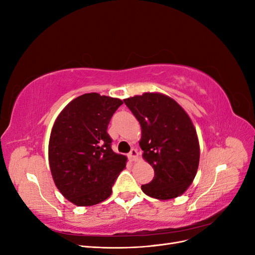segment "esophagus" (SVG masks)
<instances>
[{"label":"esophagus","mask_w":255,"mask_h":255,"mask_svg":"<svg viewBox=\"0 0 255 255\" xmlns=\"http://www.w3.org/2000/svg\"><path fill=\"white\" fill-rule=\"evenodd\" d=\"M128 158L130 160H137L138 159V151L136 149H132L128 153Z\"/></svg>","instance_id":"obj_1"}]
</instances>
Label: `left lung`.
Instances as JSON below:
<instances>
[{"mask_svg":"<svg viewBox=\"0 0 255 255\" xmlns=\"http://www.w3.org/2000/svg\"><path fill=\"white\" fill-rule=\"evenodd\" d=\"M123 101L140 123L142 158L154 169L153 180L141 185L142 191L158 200L180 197L194 182L200 159L197 130L188 114L159 92Z\"/></svg>","mask_w":255,"mask_h":255,"instance_id":"left-lung-1","label":"left lung"}]
</instances>
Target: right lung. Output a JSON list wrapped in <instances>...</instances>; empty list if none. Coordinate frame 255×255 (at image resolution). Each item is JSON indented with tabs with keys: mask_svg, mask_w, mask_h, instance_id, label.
I'll list each match as a JSON object with an SVG mask.
<instances>
[{
	"mask_svg": "<svg viewBox=\"0 0 255 255\" xmlns=\"http://www.w3.org/2000/svg\"><path fill=\"white\" fill-rule=\"evenodd\" d=\"M122 100L97 92L67 104L54 122L49 140L53 181L68 201L91 206L112 195V187L126 168L127 156L115 153L107 127Z\"/></svg>",
	"mask_w": 255,
	"mask_h": 255,
	"instance_id": "1",
	"label": "right lung"
}]
</instances>
